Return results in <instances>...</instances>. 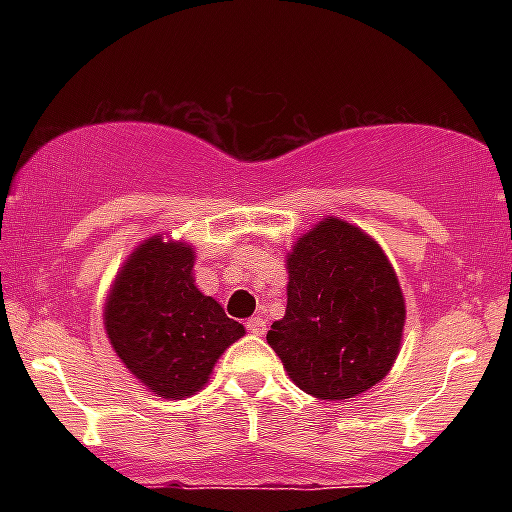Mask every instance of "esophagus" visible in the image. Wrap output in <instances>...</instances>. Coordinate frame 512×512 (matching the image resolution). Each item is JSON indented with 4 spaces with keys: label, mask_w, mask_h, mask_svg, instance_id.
I'll return each instance as SVG.
<instances>
[{
    "label": "esophagus",
    "mask_w": 512,
    "mask_h": 512,
    "mask_svg": "<svg viewBox=\"0 0 512 512\" xmlns=\"http://www.w3.org/2000/svg\"><path fill=\"white\" fill-rule=\"evenodd\" d=\"M245 327H248L252 334H257V337H260V334H264V330H267V325H264V320H262L260 315L250 317V320L245 322Z\"/></svg>",
    "instance_id": "esophagus-1"
}]
</instances>
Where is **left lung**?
Listing matches in <instances>:
<instances>
[{"instance_id":"left-lung-1","label":"left lung","mask_w":512,"mask_h":512,"mask_svg":"<svg viewBox=\"0 0 512 512\" xmlns=\"http://www.w3.org/2000/svg\"><path fill=\"white\" fill-rule=\"evenodd\" d=\"M286 315L267 342L289 378L317 399H349L390 373L402 346L404 296L383 248L327 216L286 257Z\"/></svg>"}]
</instances>
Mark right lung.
<instances>
[{"instance_id":"1","label":"right lung","mask_w":512,"mask_h":512,"mask_svg":"<svg viewBox=\"0 0 512 512\" xmlns=\"http://www.w3.org/2000/svg\"><path fill=\"white\" fill-rule=\"evenodd\" d=\"M195 248L154 236L115 276L105 301V332L122 363L163 399L190 397L245 327L226 317L192 279Z\"/></svg>"}]
</instances>
